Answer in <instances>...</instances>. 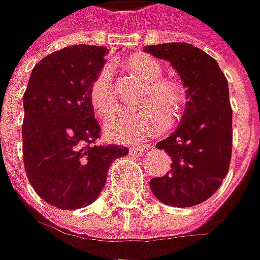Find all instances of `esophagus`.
Listing matches in <instances>:
<instances>
[{
    "instance_id": "34e87169",
    "label": "esophagus",
    "mask_w": 260,
    "mask_h": 260,
    "mask_svg": "<svg viewBox=\"0 0 260 260\" xmlns=\"http://www.w3.org/2000/svg\"><path fill=\"white\" fill-rule=\"evenodd\" d=\"M148 151V148H139V147H131L129 154L134 157H142Z\"/></svg>"
}]
</instances>
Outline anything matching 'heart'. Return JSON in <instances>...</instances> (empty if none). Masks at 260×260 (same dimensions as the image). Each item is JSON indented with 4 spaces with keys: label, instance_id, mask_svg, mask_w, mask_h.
<instances>
[{
    "label": "heart",
    "instance_id": "heart-1",
    "mask_svg": "<svg viewBox=\"0 0 260 260\" xmlns=\"http://www.w3.org/2000/svg\"><path fill=\"white\" fill-rule=\"evenodd\" d=\"M125 68L131 73L147 82L138 109L123 111L106 123L108 138L126 144H141L161 134L170 125V106L178 113L185 102L181 85L171 79H161L162 68L151 56L137 54L125 60ZM89 99L96 113L106 119L118 109V96L113 83V72L109 66L102 68L90 83Z\"/></svg>",
    "mask_w": 260,
    "mask_h": 260
}]
</instances>
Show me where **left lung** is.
<instances>
[{
	"instance_id": "left-lung-1",
	"label": "left lung",
	"mask_w": 260,
	"mask_h": 260,
	"mask_svg": "<svg viewBox=\"0 0 260 260\" xmlns=\"http://www.w3.org/2000/svg\"><path fill=\"white\" fill-rule=\"evenodd\" d=\"M145 53L167 60L187 89L183 119L158 149L171 157V170L149 181L151 191L173 207H192L216 192L232 157V108L228 79L214 58L188 43L148 46Z\"/></svg>"
}]
</instances>
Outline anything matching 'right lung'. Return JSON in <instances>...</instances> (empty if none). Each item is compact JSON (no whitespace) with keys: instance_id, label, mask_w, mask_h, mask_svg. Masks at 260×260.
I'll return each instance as SVG.
<instances>
[{"instance_id":"1","label":"right lung","mask_w":260,"mask_h":260,"mask_svg":"<svg viewBox=\"0 0 260 260\" xmlns=\"http://www.w3.org/2000/svg\"><path fill=\"white\" fill-rule=\"evenodd\" d=\"M106 47L77 44L36 64L23 96V157L28 181L44 202L61 210L99 197L108 170L128 148L98 147L101 126L89 99L105 64Z\"/></svg>"}]
</instances>
